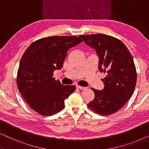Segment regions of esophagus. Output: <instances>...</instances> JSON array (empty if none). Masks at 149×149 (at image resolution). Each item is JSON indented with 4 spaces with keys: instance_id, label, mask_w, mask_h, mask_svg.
I'll use <instances>...</instances> for the list:
<instances>
[{
    "instance_id": "esophagus-1",
    "label": "esophagus",
    "mask_w": 149,
    "mask_h": 149,
    "mask_svg": "<svg viewBox=\"0 0 149 149\" xmlns=\"http://www.w3.org/2000/svg\"><path fill=\"white\" fill-rule=\"evenodd\" d=\"M77 88H78L79 89H86V87H82V86H79V85H77Z\"/></svg>"
}]
</instances>
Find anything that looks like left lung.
Listing matches in <instances>:
<instances>
[{"label": "left lung", "mask_w": 149, "mask_h": 149, "mask_svg": "<svg viewBox=\"0 0 149 149\" xmlns=\"http://www.w3.org/2000/svg\"><path fill=\"white\" fill-rule=\"evenodd\" d=\"M80 37L95 50L99 70L106 74L102 79L104 87L102 90L91 88L95 97L87 107L99 115H112L125 105L134 91L137 73L133 58L125 44L113 36L94 34Z\"/></svg>", "instance_id": "1"}]
</instances>
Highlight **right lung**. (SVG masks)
I'll use <instances>...</instances> for the list:
<instances>
[{
  "instance_id": "1",
  "label": "right lung",
  "mask_w": 149,
  "mask_h": 149,
  "mask_svg": "<svg viewBox=\"0 0 149 149\" xmlns=\"http://www.w3.org/2000/svg\"><path fill=\"white\" fill-rule=\"evenodd\" d=\"M82 42L78 36H54L32 42L22 56L17 85L22 97L32 110L50 116L64 109V100L75 85H64L53 77L63 67L67 52Z\"/></svg>"
}]
</instances>
